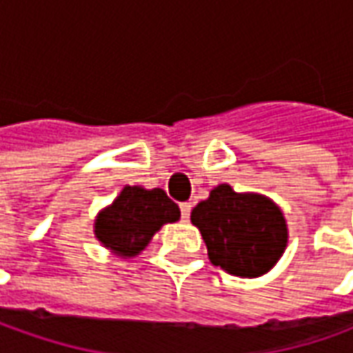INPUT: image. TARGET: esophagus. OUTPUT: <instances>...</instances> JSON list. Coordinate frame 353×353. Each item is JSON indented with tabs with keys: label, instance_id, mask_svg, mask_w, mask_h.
Instances as JSON below:
<instances>
[{
	"label": "esophagus",
	"instance_id": "esophagus-1",
	"mask_svg": "<svg viewBox=\"0 0 353 353\" xmlns=\"http://www.w3.org/2000/svg\"><path fill=\"white\" fill-rule=\"evenodd\" d=\"M179 211H181V219L189 221V214H191V203H181L179 205Z\"/></svg>",
	"mask_w": 353,
	"mask_h": 353
}]
</instances>
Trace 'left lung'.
<instances>
[{"label":"left lung","instance_id":"left-lung-1","mask_svg":"<svg viewBox=\"0 0 353 353\" xmlns=\"http://www.w3.org/2000/svg\"><path fill=\"white\" fill-rule=\"evenodd\" d=\"M191 223L199 228L211 263L238 277L268 274L287 248L281 209L265 195L236 193L228 183L197 203Z\"/></svg>","mask_w":353,"mask_h":353}]
</instances>
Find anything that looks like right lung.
Returning <instances> with one entry per match:
<instances>
[{
    "mask_svg": "<svg viewBox=\"0 0 353 353\" xmlns=\"http://www.w3.org/2000/svg\"><path fill=\"white\" fill-rule=\"evenodd\" d=\"M179 221V207L164 189L125 185L95 219V238L117 256L132 258L165 225Z\"/></svg>",
    "mask_w": 353,
    "mask_h": 353,
    "instance_id": "add662e5",
    "label": "right lung"
}]
</instances>
